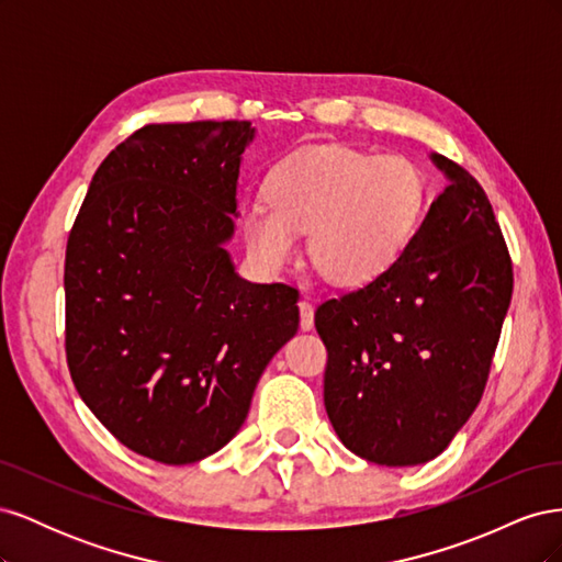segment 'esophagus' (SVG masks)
Wrapping results in <instances>:
<instances>
[{
	"label": "esophagus",
	"instance_id": "obj_1",
	"mask_svg": "<svg viewBox=\"0 0 562 562\" xmlns=\"http://www.w3.org/2000/svg\"><path fill=\"white\" fill-rule=\"evenodd\" d=\"M297 307H300V328L312 330L314 328V307H312L310 297H302Z\"/></svg>",
	"mask_w": 562,
	"mask_h": 562
}]
</instances>
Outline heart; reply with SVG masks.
Listing matches in <instances>:
<instances>
[{"label": "heart", "instance_id": "heart-1", "mask_svg": "<svg viewBox=\"0 0 562 562\" xmlns=\"http://www.w3.org/2000/svg\"><path fill=\"white\" fill-rule=\"evenodd\" d=\"M267 206L244 213V239L271 271L295 262L310 232L314 265L337 283L359 285L391 269L429 206V180L403 155L345 145L300 149L262 184Z\"/></svg>", "mask_w": 562, "mask_h": 562}]
</instances>
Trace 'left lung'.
<instances>
[{
  "instance_id": "8db88e82",
  "label": "left lung",
  "mask_w": 562,
  "mask_h": 562,
  "mask_svg": "<svg viewBox=\"0 0 562 562\" xmlns=\"http://www.w3.org/2000/svg\"><path fill=\"white\" fill-rule=\"evenodd\" d=\"M448 187L382 277L321 304L323 403L368 462L415 467L443 452L479 405L512 304L514 269L483 187L431 155Z\"/></svg>"
}]
</instances>
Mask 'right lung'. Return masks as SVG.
I'll list each match as a JSON object with an SVG mask.
<instances>
[{
  "label": "right lung",
  "mask_w": 562,
  "mask_h": 562,
  "mask_svg": "<svg viewBox=\"0 0 562 562\" xmlns=\"http://www.w3.org/2000/svg\"><path fill=\"white\" fill-rule=\"evenodd\" d=\"M250 122L149 124L89 184L65 252V351L81 401L128 450L194 464L246 422L297 333V291L236 274Z\"/></svg>",
  "instance_id": "right-lung-1"
}]
</instances>
